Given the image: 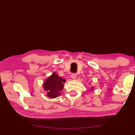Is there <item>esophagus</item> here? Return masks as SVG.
Returning <instances> with one entry per match:
<instances>
[{"label":"esophagus","instance_id":"obj_1","mask_svg":"<svg viewBox=\"0 0 135 135\" xmlns=\"http://www.w3.org/2000/svg\"><path fill=\"white\" fill-rule=\"evenodd\" d=\"M76 77H77L76 73H73V74H71V77L73 79H76Z\"/></svg>","mask_w":135,"mask_h":135}]
</instances>
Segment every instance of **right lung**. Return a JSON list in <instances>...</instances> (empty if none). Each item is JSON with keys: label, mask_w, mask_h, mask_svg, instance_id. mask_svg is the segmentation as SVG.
<instances>
[{"label": "right lung", "mask_w": 135, "mask_h": 135, "mask_svg": "<svg viewBox=\"0 0 135 135\" xmlns=\"http://www.w3.org/2000/svg\"><path fill=\"white\" fill-rule=\"evenodd\" d=\"M64 81V79L62 80L61 77L54 73L51 77L46 80L43 84V88L47 91V96L49 98H55L60 95L59 92L62 89L63 82Z\"/></svg>", "instance_id": "1"}]
</instances>
